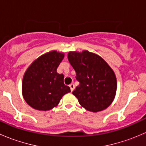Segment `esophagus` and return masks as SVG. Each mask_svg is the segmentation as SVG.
<instances>
[{"mask_svg":"<svg viewBox=\"0 0 146 146\" xmlns=\"http://www.w3.org/2000/svg\"><path fill=\"white\" fill-rule=\"evenodd\" d=\"M69 87H70V90H71V92H73V90L75 89V85H74V84H73V83H71V84H70V85H69Z\"/></svg>","mask_w":146,"mask_h":146,"instance_id":"obj_1","label":"esophagus"}]
</instances>
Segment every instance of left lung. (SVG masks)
<instances>
[{"label":"left lung","instance_id":"obj_1","mask_svg":"<svg viewBox=\"0 0 146 146\" xmlns=\"http://www.w3.org/2000/svg\"><path fill=\"white\" fill-rule=\"evenodd\" d=\"M68 59L76 73L80 84L73 92L85 110L97 112L112 103L117 88L115 73L108 64L94 53L70 51Z\"/></svg>","mask_w":146,"mask_h":146}]
</instances>
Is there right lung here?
<instances>
[{
    "label": "right lung",
    "instance_id": "1",
    "mask_svg": "<svg viewBox=\"0 0 146 146\" xmlns=\"http://www.w3.org/2000/svg\"><path fill=\"white\" fill-rule=\"evenodd\" d=\"M64 58V53L51 51L35 60L26 70L22 93L26 102L35 110H51L70 92V88L64 85V74L56 71Z\"/></svg>",
    "mask_w": 146,
    "mask_h": 146
}]
</instances>
